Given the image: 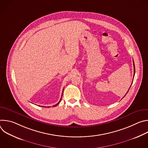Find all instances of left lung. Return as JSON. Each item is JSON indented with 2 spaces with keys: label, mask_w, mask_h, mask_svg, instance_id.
I'll use <instances>...</instances> for the list:
<instances>
[{
  "label": "left lung",
  "mask_w": 148,
  "mask_h": 148,
  "mask_svg": "<svg viewBox=\"0 0 148 148\" xmlns=\"http://www.w3.org/2000/svg\"><path fill=\"white\" fill-rule=\"evenodd\" d=\"M134 75H135V64H134Z\"/></svg>",
  "instance_id": "1"
}]
</instances>
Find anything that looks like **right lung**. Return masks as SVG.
Masks as SVG:
<instances>
[{"mask_svg": "<svg viewBox=\"0 0 148 148\" xmlns=\"http://www.w3.org/2000/svg\"><path fill=\"white\" fill-rule=\"evenodd\" d=\"M63 90H64V89H63ZM63 90H62V92H63ZM61 97H62V95H61ZM61 99H60V101H59V102H58V103H57V104H56V105H54V106H53V107H56V106H57V105H58V103H60V101H61ZM48 108H49V107H48Z\"/></svg>", "mask_w": 148, "mask_h": 148, "instance_id": "add662e5", "label": "right lung"}]
</instances>
